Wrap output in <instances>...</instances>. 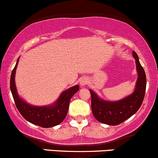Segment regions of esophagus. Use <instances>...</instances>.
<instances>
[{
	"label": "esophagus",
	"instance_id": "1",
	"mask_svg": "<svg viewBox=\"0 0 158 158\" xmlns=\"http://www.w3.org/2000/svg\"><path fill=\"white\" fill-rule=\"evenodd\" d=\"M88 82H89L88 79H87V78H83L80 81V85L81 86H85V85L88 84Z\"/></svg>",
	"mask_w": 158,
	"mask_h": 158
}]
</instances>
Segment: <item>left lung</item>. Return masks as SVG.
<instances>
[{
    "mask_svg": "<svg viewBox=\"0 0 158 158\" xmlns=\"http://www.w3.org/2000/svg\"><path fill=\"white\" fill-rule=\"evenodd\" d=\"M138 72L136 88L130 96L117 102H107L98 98L93 90H90L91 95V109L94 117L104 124L117 126L134 115L142 105L146 88V77L144 69L139 61L138 56L133 51Z\"/></svg>",
    "mask_w": 158,
    "mask_h": 158,
    "instance_id": "1",
    "label": "left lung"
}]
</instances>
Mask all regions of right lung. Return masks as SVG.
Masks as SVG:
<instances>
[{
  "instance_id": "obj_1",
  "label": "right lung",
  "mask_w": 158,
  "mask_h": 158,
  "mask_svg": "<svg viewBox=\"0 0 158 158\" xmlns=\"http://www.w3.org/2000/svg\"><path fill=\"white\" fill-rule=\"evenodd\" d=\"M18 62L19 59L11 74L10 89L20 114L28 122L42 128H50L60 124L68 114L70 99L79 90V85H75L63 92L58 100L52 106L44 107L30 106L19 97L16 90L15 74Z\"/></svg>"
}]
</instances>
